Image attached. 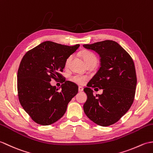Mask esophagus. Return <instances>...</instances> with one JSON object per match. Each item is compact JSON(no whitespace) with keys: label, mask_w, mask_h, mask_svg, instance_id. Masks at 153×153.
Listing matches in <instances>:
<instances>
[{"label":"esophagus","mask_w":153,"mask_h":153,"mask_svg":"<svg viewBox=\"0 0 153 153\" xmlns=\"http://www.w3.org/2000/svg\"><path fill=\"white\" fill-rule=\"evenodd\" d=\"M83 89H84V88L82 86H79V91H80H80H82Z\"/></svg>","instance_id":"34e87169"}]
</instances>
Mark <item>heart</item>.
Segmentation results:
<instances>
[{
  "instance_id": "1",
  "label": "heart",
  "mask_w": 153,
  "mask_h": 153,
  "mask_svg": "<svg viewBox=\"0 0 153 153\" xmlns=\"http://www.w3.org/2000/svg\"><path fill=\"white\" fill-rule=\"evenodd\" d=\"M81 56L83 58L84 62L86 63V65H89L90 63H97V58L96 56V55L92 52H90V51L84 50L80 53ZM73 56L71 55L69 57H67V58L65 60V67H67L69 65V64L72 60ZM88 78L85 76L80 75V74H74V75L72 76L70 78V80L72 81L73 82L79 85H82L86 82Z\"/></svg>"
}]
</instances>
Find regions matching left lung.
<instances>
[{"label": "left lung", "mask_w": 153, "mask_h": 153, "mask_svg": "<svg viewBox=\"0 0 153 153\" xmlns=\"http://www.w3.org/2000/svg\"><path fill=\"white\" fill-rule=\"evenodd\" d=\"M100 56V67L84 91L88 99L84 111L94 123L108 126L116 123L127 113L134 102L137 76L131 57L113 40H103L84 45ZM103 89V94L94 95L91 87Z\"/></svg>", "instance_id": "left-lung-1"}]
</instances>
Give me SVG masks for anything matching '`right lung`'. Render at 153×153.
<instances>
[{
    "instance_id": "1",
    "label": "right lung",
    "mask_w": 153,
    "mask_h": 153,
    "mask_svg": "<svg viewBox=\"0 0 153 153\" xmlns=\"http://www.w3.org/2000/svg\"><path fill=\"white\" fill-rule=\"evenodd\" d=\"M79 46L46 41L23 57L17 76L18 98L23 109L36 123L47 126L60 119L79 91L78 86L71 81L65 80L60 90L51 86L50 81L63 79L60 72H63L66 59Z\"/></svg>"
}]
</instances>
